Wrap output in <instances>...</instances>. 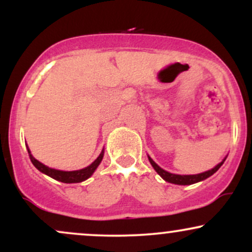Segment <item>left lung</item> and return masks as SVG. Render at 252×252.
I'll return each instance as SVG.
<instances>
[{
  "mask_svg": "<svg viewBox=\"0 0 252 252\" xmlns=\"http://www.w3.org/2000/svg\"><path fill=\"white\" fill-rule=\"evenodd\" d=\"M149 162L150 164L153 166V168H154L156 172H158V174L161 176V178L163 179V180H166L167 182H170V184H175V185H192V184H195V182H199V181H202L205 180V179L210 178L211 175H213L218 170L219 168L221 167V164L224 163V161L226 160V158H224V160L221 161L220 163H218L215 168L207 170V172H204V173H200V174H194V175H179V174H172V173L167 172V170H164L161 168L160 166H158L154 161L152 160V158H149Z\"/></svg>",
  "mask_w": 252,
  "mask_h": 252,
  "instance_id": "obj_1",
  "label": "left lung"
}]
</instances>
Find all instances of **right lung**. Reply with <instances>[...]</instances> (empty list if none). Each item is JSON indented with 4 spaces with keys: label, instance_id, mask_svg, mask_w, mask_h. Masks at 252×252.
<instances>
[{
    "label": "right lung",
    "instance_id": "add662e5",
    "mask_svg": "<svg viewBox=\"0 0 252 252\" xmlns=\"http://www.w3.org/2000/svg\"><path fill=\"white\" fill-rule=\"evenodd\" d=\"M28 149V148H27ZM28 154H30V158L32 163L35 166L36 169H39L40 172L43 174L51 176V178L56 179V180L63 182V184H76V182H82L85 181L86 179H89L90 176L94 174V170L97 169V167L99 166V163L102 162L103 156H104V150H102L99 156L94 161L90 166L85 167V168L79 169V170H72V172H65V170H58L54 168H50V167L45 166V164L37 161L36 158H33V155L31 154V150L28 149Z\"/></svg>",
    "mask_w": 252,
    "mask_h": 252
}]
</instances>
